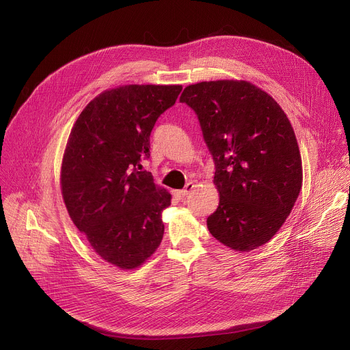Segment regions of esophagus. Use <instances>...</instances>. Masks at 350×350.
Wrapping results in <instances>:
<instances>
[{
	"instance_id": "34e87169",
	"label": "esophagus",
	"mask_w": 350,
	"mask_h": 350,
	"mask_svg": "<svg viewBox=\"0 0 350 350\" xmlns=\"http://www.w3.org/2000/svg\"><path fill=\"white\" fill-rule=\"evenodd\" d=\"M194 187H196V184H194V183H187V184H185V189L174 191V196L183 200V198H185V197H187V196L193 191V189H194Z\"/></svg>"
}]
</instances>
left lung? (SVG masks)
Segmentation results:
<instances>
[{
	"label": "left lung",
	"instance_id": "8db88e82",
	"mask_svg": "<svg viewBox=\"0 0 350 350\" xmlns=\"http://www.w3.org/2000/svg\"><path fill=\"white\" fill-rule=\"evenodd\" d=\"M215 161L217 211L209 234L237 252L267 243L282 228L302 184L294 129L275 100L246 80L201 81L184 88Z\"/></svg>",
	"mask_w": 350,
	"mask_h": 350
}]
</instances>
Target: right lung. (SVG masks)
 I'll use <instances>...</instances> for the list:
<instances>
[{"mask_svg":"<svg viewBox=\"0 0 350 350\" xmlns=\"http://www.w3.org/2000/svg\"><path fill=\"white\" fill-rule=\"evenodd\" d=\"M180 84H126L91 100L68 135L60 169L67 213L105 262L141 267L159 247L172 194L153 183L149 157L156 120L174 105Z\"/></svg>","mask_w":350,"mask_h":350,"instance_id":"right-lung-1","label":"right lung"}]
</instances>
